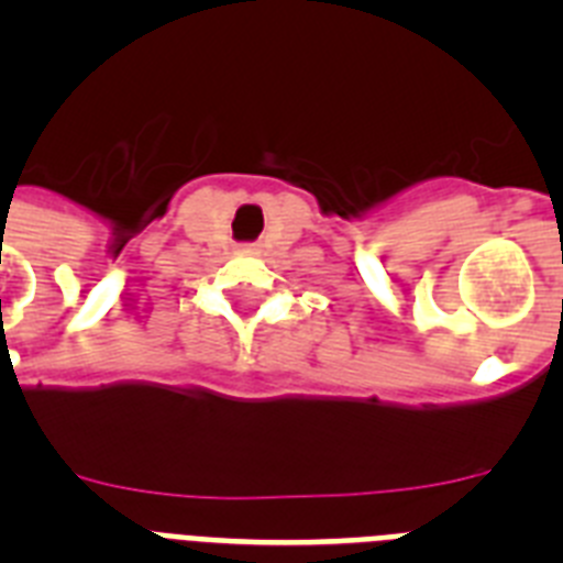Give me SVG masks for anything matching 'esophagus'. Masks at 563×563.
Segmentation results:
<instances>
[{"label": "esophagus", "instance_id": "esophagus-1", "mask_svg": "<svg viewBox=\"0 0 563 563\" xmlns=\"http://www.w3.org/2000/svg\"><path fill=\"white\" fill-rule=\"evenodd\" d=\"M247 251H251V247H247Z\"/></svg>", "mask_w": 563, "mask_h": 563}]
</instances>
